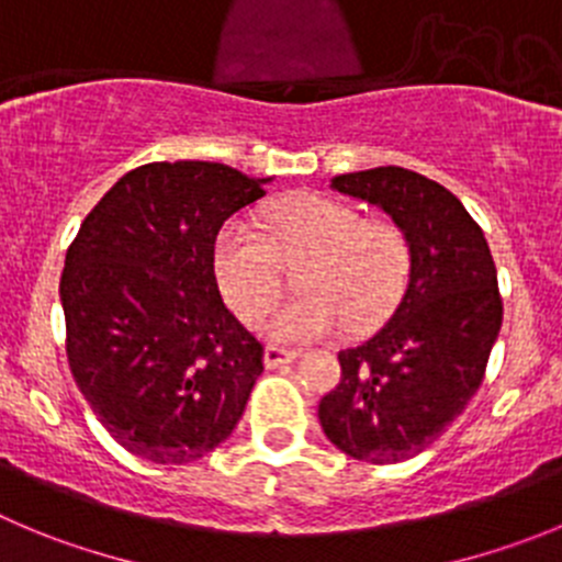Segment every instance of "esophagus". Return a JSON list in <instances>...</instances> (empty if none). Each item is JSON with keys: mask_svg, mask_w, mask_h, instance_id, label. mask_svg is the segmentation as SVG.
<instances>
[{"mask_svg": "<svg viewBox=\"0 0 562 562\" xmlns=\"http://www.w3.org/2000/svg\"><path fill=\"white\" fill-rule=\"evenodd\" d=\"M296 358H299L296 349H282V346H266V352H263V363L269 366V369L293 363Z\"/></svg>", "mask_w": 562, "mask_h": 562, "instance_id": "1", "label": "esophagus"}]
</instances>
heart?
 Segmentation results:
<instances>
[{
    "instance_id": "b5f03b06",
    "label": "heart",
    "mask_w": 562,
    "mask_h": 562,
    "mask_svg": "<svg viewBox=\"0 0 562 562\" xmlns=\"http://www.w3.org/2000/svg\"><path fill=\"white\" fill-rule=\"evenodd\" d=\"M266 238L251 224H224L213 244L218 288L244 322H257L282 288L280 263L296 269V293L263 322L277 344H307L346 329H369L391 313L411 274V244L400 224L363 218L358 207L296 193L266 213Z\"/></svg>"
}]
</instances>
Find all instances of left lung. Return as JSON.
I'll return each instance as SVG.
<instances>
[{"mask_svg":"<svg viewBox=\"0 0 562 562\" xmlns=\"http://www.w3.org/2000/svg\"><path fill=\"white\" fill-rule=\"evenodd\" d=\"M329 188L385 210L411 244L400 305L338 352L340 382L318 405L324 435L363 463H402L471 402L502 327L496 266L452 191L400 166L338 175Z\"/></svg>","mask_w":562,"mask_h":562,"instance_id":"8db88e82","label":"left lung"}]
</instances>
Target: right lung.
<instances>
[{
	"label": "right lung",
	"mask_w": 562,
	"mask_h": 562,
	"mask_svg": "<svg viewBox=\"0 0 562 562\" xmlns=\"http://www.w3.org/2000/svg\"><path fill=\"white\" fill-rule=\"evenodd\" d=\"M266 182L224 162H146L99 199L68 246V366L135 458L191 463L244 416L263 344L224 305L213 244Z\"/></svg>",
	"instance_id": "1"
}]
</instances>
